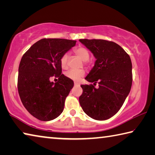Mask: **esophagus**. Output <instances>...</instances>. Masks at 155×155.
I'll list each match as a JSON object with an SVG mask.
<instances>
[{"mask_svg":"<svg viewBox=\"0 0 155 155\" xmlns=\"http://www.w3.org/2000/svg\"><path fill=\"white\" fill-rule=\"evenodd\" d=\"M80 84L78 83H77V82H74V86H79Z\"/></svg>","mask_w":155,"mask_h":155,"instance_id":"esophagus-1","label":"esophagus"}]
</instances>
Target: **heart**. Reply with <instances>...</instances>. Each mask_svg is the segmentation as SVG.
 I'll return each mask as SVG.
<instances>
[{
  "mask_svg": "<svg viewBox=\"0 0 155 155\" xmlns=\"http://www.w3.org/2000/svg\"><path fill=\"white\" fill-rule=\"evenodd\" d=\"M74 54L83 61H87L90 58V52L88 50L83 46H78L74 50ZM68 54L65 53L61 56L60 59V64L64 69H65L68 67ZM85 75V72L83 70H70L65 73V76L71 80L77 81L82 78Z\"/></svg>",
  "mask_w": 155,
  "mask_h": 155,
  "instance_id": "obj_1",
  "label": "heart"
}]
</instances>
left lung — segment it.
I'll list each match as a JSON object with an SVG mask.
<instances>
[{
	"mask_svg": "<svg viewBox=\"0 0 155 155\" xmlns=\"http://www.w3.org/2000/svg\"><path fill=\"white\" fill-rule=\"evenodd\" d=\"M96 59L94 66L81 85L79 103L83 111L91 118L105 120L117 114L129 94L133 82L132 63L128 54L114 41L104 40H79Z\"/></svg>",
	"mask_w": 155,
	"mask_h": 155,
	"instance_id": "8db88e82",
	"label": "left lung"
}]
</instances>
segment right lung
Masks as SVG:
<instances>
[{
  "mask_svg": "<svg viewBox=\"0 0 155 155\" xmlns=\"http://www.w3.org/2000/svg\"><path fill=\"white\" fill-rule=\"evenodd\" d=\"M77 41L44 38L23 54L18 69V90L23 105L41 121L55 119L64 111L65 101L74 86L61 74L60 59ZM58 78L56 83L51 77Z\"/></svg>",
  "mask_w": 155,
  "mask_h": 155,
  "instance_id": "add662e5",
  "label": "right lung"
}]
</instances>
